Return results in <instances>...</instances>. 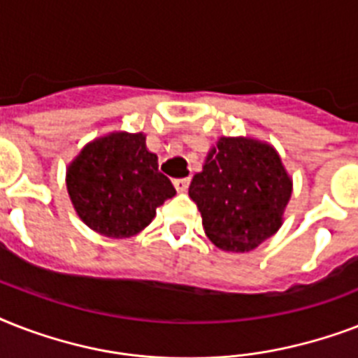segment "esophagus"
<instances>
[{
	"label": "esophagus",
	"instance_id": "obj_1",
	"mask_svg": "<svg viewBox=\"0 0 358 358\" xmlns=\"http://www.w3.org/2000/svg\"><path fill=\"white\" fill-rule=\"evenodd\" d=\"M189 184H191L189 178L174 180V187H176V191H178V193H185V191H187V187H189Z\"/></svg>",
	"mask_w": 358,
	"mask_h": 358
}]
</instances>
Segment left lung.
I'll use <instances>...</instances> for the list:
<instances>
[{
  "mask_svg": "<svg viewBox=\"0 0 358 358\" xmlns=\"http://www.w3.org/2000/svg\"><path fill=\"white\" fill-rule=\"evenodd\" d=\"M294 182L275 146L255 137H219L189 196L215 247L249 252L282 227Z\"/></svg>",
  "mask_w": 358,
  "mask_h": 358,
  "instance_id": "left-lung-1",
  "label": "left lung"
}]
</instances>
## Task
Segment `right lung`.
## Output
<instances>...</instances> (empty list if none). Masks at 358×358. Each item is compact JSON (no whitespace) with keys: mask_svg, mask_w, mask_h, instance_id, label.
I'll list each match as a JSON object with an SVG mask.
<instances>
[{"mask_svg":"<svg viewBox=\"0 0 358 358\" xmlns=\"http://www.w3.org/2000/svg\"><path fill=\"white\" fill-rule=\"evenodd\" d=\"M66 189L89 229L117 239L139 234L176 195L143 131H111L87 143L66 167Z\"/></svg>","mask_w":358,"mask_h":358,"instance_id":"obj_1","label":"right lung"}]
</instances>
